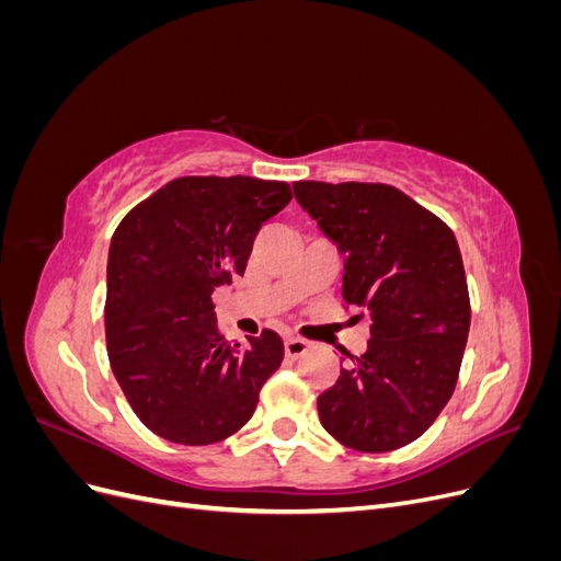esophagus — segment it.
Returning a JSON list of instances; mask_svg holds the SVG:
<instances>
[{
  "mask_svg": "<svg viewBox=\"0 0 561 561\" xmlns=\"http://www.w3.org/2000/svg\"><path fill=\"white\" fill-rule=\"evenodd\" d=\"M307 351H309V344L304 342V339H297V336L285 339V355H287V358H299V355H304Z\"/></svg>",
  "mask_w": 561,
  "mask_h": 561,
  "instance_id": "1",
  "label": "esophagus"
}]
</instances>
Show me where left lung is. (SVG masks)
<instances>
[{"mask_svg": "<svg viewBox=\"0 0 561 561\" xmlns=\"http://www.w3.org/2000/svg\"><path fill=\"white\" fill-rule=\"evenodd\" d=\"M293 186L344 254V301L371 320L365 353L318 398L322 428L355 451L400 449L433 426L461 369L470 297L456 236L390 184Z\"/></svg>", "mask_w": 561, "mask_h": 561, "instance_id": "1", "label": "left lung"}]
</instances>
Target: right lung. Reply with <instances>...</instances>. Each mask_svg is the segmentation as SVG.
Here are the masks:
<instances>
[{
  "mask_svg": "<svg viewBox=\"0 0 561 561\" xmlns=\"http://www.w3.org/2000/svg\"><path fill=\"white\" fill-rule=\"evenodd\" d=\"M293 192L287 182L178 178L116 227L107 260L105 336L114 377L145 426L175 445L241 431L283 363L274 330L229 344L215 287L243 276L252 243Z\"/></svg>",
  "mask_w": 561,
  "mask_h": 561,
  "instance_id": "obj_1",
  "label": "right lung"
}]
</instances>
